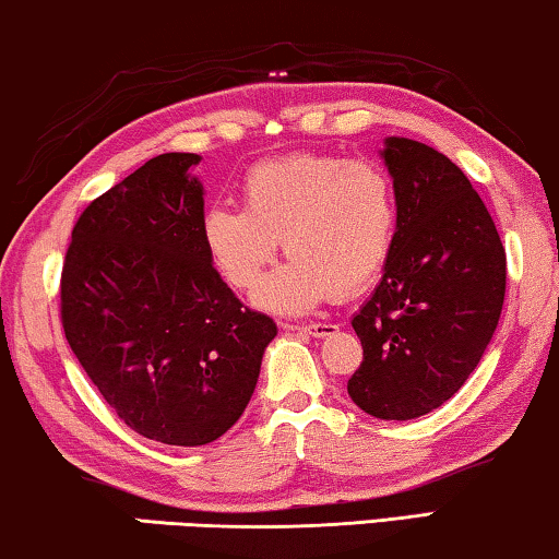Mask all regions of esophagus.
<instances>
[{
  "label": "esophagus",
  "mask_w": 559,
  "mask_h": 559,
  "mask_svg": "<svg viewBox=\"0 0 559 559\" xmlns=\"http://www.w3.org/2000/svg\"><path fill=\"white\" fill-rule=\"evenodd\" d=\"M288 331H304L308 335H316V338H323V335H331L335 331L333 323L318 321V323H306V325H286Z\"/></svg>",
  "instance_id": "34e87169"
}]
</instances>
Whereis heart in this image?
<instances>
[{
  "instance_id": "1",
  "label": "heart",
  "mask_w": 559,
  "mask_h": 559,
  "mask_svg": "<svg viewBox=\"0 0 559 559\" xmlns=\"http://www.w3.org/2000/svg\"><path fill=\"white\" fill-rule=\"evenodd\" d=\"M243 211L211 206L203 246L236 290L259 286L276 259L290 255L255 294L265 311L298 316L328 296L358 294L391 255L397 199L391 174L368 158L294 154L255 164L241 183Z\"/></svg>"
}]
</instances>
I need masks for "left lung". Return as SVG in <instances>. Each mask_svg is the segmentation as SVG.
I'll return each instance as SVG.
<instances>
[{
  "mask_svg": "<svg viewBox=\"0 0 559 559\" xmlns=\"http://www.w3.org/2000/svg\"><path fill=\"white\" fill-rule=\"evenodd\" d=\"M397 228L376 294L353 318L362 345L348 395L380 420L450 401L480 362L504 300V248L467 176L420 141L385 139Z\"/></svg>",
  "mask_w": 559,
  "mask_h": 559,
  "instance_id": "left-lung-1",
  "label": "left lung"
}]
</instances>
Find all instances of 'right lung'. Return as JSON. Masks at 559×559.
I'll return each instance as SVG.
<instances>
[{
    "label": "right lung",
    "instance_id": "1",
    "mask_svg": "<svg viewBox=\"0 0 559 559\" xmlns=\"http://www.w3.org/2000/svg\"><path fill=\"white\" fill-rule=\"evenodd\" d=\"M197 154H162L94 199L61 269V325L119 418L197 448L241 418L273 318L246 308L203 246Z\"/></svg>",
    "mask_w": 559,
    "mask_h": 559
}]
</instances>
